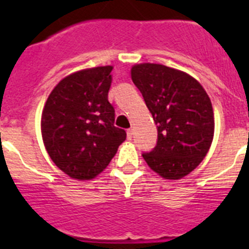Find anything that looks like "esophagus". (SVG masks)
Listing matches in <instances>:
<instances>
[{
	"mask_svg": "<svg viewBox=\"0 0 249 249\" xmlns=\"http://www.w3.org/2000/svg\"><path fill=\"white\" fill-rule=\"evenodd\" d=\"M132 136H133V129H127V138L131 140Z\"/></svg>",
	"mask_w": 249,
	"mask_h": 249,
	"instance_id": "esophagus-1",
	"label": "esophagus"
}]
</instances>
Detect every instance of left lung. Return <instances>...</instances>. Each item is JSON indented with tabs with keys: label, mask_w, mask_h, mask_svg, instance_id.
Wrapping results in <instances>:
<instances>
[{
	"label": "left lung",
	"mask_w": 249,
	"mask_h": 249,
	"mask_svg": "<svg viewBox=\"0 0 249 249\" xmlns=\"http://www.w3.org/2000/svg\"><path fill=\"white\" fill-rule=\"evenodd\" d=\"M158 131L157 146L143 158L164 179H181L199 166L212 144L214 113L201 83L183 71L160 63L131 68Z\"/></svg>",
	"instance_id": "8db88e82"
}]
</instances>
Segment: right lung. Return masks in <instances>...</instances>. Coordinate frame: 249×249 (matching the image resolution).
<instances>
[{
  "label": "right lung",
  "instance_id": "obj_1",
  "mask_svg": "<svg viewBox=\"0 0 249 249\" xmlns=\"http://www.w3.org/2000/svg\"><path fill=\"white\" fill-rule=\"evenodd\" d=\"M112 66L81 70L59 81L41 116V133L52 162L73 179L97 177L126 140L113 126L108 102Z\"/></svg>",
  "mask_w": 249,
  "mask_h": 249
}]
</instances>
